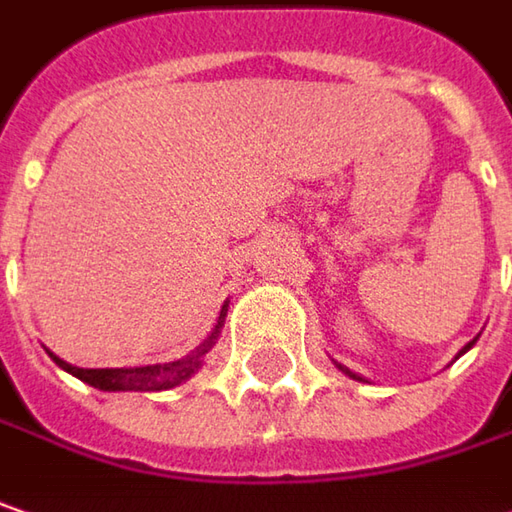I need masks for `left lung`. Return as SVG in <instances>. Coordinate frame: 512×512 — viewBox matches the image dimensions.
Masks as SVG:
<instances>
[{"label":"left lung","mask_w":512,"mask_h":512,"mask_svg":"<svg viewBox=\"0 0 512 512\" xmlns=\"http://www.w3.org/2000/svg\"><path fill=\"white\" fill-rule=\"evenodd\" d=\"M475 342H478V336H475V339H472V342H466V345L461 347V350H458V356H464L466 350H469V347L475 345ZM458 356H455V359H458ZM336 368H339V371H342V374L350 376V379H356V382H365V376H359V374H356V371H350V368H345V365H339V362H336Z\"/></svg>","instance_id":"obj_1"}]
</instances>
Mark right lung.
Masks as SVG:
<instances>
[{
	"label": "right lung",
	"mask_w": 512,
	"mask_h": 512,
	"mask_svg": "<svg viewBox=\"0 0 512 512\" xmlns=\"http://www.w3.org/2000/svg\"><path fill=\"white\" fill-rule=\"evenodd\" d=\"M226 313L228 301L223 304L220 318H217V324L211 327L208 339L196 347V350H191L188 356H182V359H176V362H165V365H141V368H77V365L63 362L60 356H54L51 350H48V356H51L66 374L77 376L80 382H86V385H92V388H98V391H167V388L182 385L185 379H191V376L202 368L205 353L217 345V339H220V330H223V324H226Z\"/></svg>",
	"instance_id": "add662e5"
}]
</instances>
